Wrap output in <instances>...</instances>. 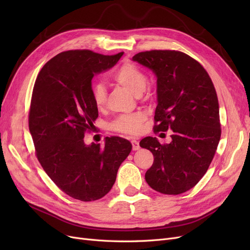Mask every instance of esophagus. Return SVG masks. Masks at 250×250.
<instances>
[{"label":"esophagus","mask_w":250,"mask_h":250,"mask_svg":"<svg viewBox=\"0 0 250 250\" xmlns=\"http://www.w3.org/2000/svg\"><path fill=\"white\" fill-rule=\"evenodd\" d=\"M132 145H133V150L134 151H137L140 149V145H139V142L136 141V140H133L132 141Z\"/></svg>","instance_id":"34e87169"}]
</instances>
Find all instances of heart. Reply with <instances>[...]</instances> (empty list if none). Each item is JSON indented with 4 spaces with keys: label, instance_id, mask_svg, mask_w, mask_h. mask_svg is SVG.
Wrapping results in <instances>:
<instances>
[{
    "label": "heart",
    "instance_id": "heart-1",
    "mask_svg": "<svg viewBox=\"0 0 250 250\" xmlns=\"http://www.w3.org/2000/svg\"><path fill=\"white\" fill-rule=\"evenodd\" d=\"M113 80L127 89L129 92L140 97L147 86V76L134 63H125L113 75ZM92 97L96 106L101 107L106 101L107 91L103 84L97 83L92 86ZM146 115L142 112L124 114L118 116L110 124V127L117 132L127 135H138L141 132V126Z\"/></svg>",
    "mask_w": 250,
    "mask_h": 250
}]
</instances>
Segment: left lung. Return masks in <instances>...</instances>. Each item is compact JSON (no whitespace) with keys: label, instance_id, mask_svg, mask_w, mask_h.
I'll list each match as a JSON object with an SVG mask.
<instances>
[{"label":"left lung","instance_id":"1","mask_svg":"<svg viewBox=\"0 0 250 250\" xmlns=\"http://www.w3.org/2000/svg\"><path fill=\"white\" fill-rule=\"evenodd\" d=\"M133 61L157 78L154 132L172 130L169 144L153 137L140 142L154 155L147 170L148 185L164 194L192 188L207 172L221 137L219 102L215 87L203 65L176 50L139 52Z\"/></svg>","mask_w":250,"mask_h":250}]
</instances>
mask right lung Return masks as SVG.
<instances>
[{
  "label": "right lung",
  "mask_w": 250,
  "mask_h": 250,
  "mask_svg": "<svg viewBox=\"0 0 250 250\" xmlns=\"http://www.w3.org/2000/svg\"><path fill=\"white\" fill-rule=\"evenodd\" d=\"M123 55L63 51L43 65L34 84L29 130L37 159L49 178L79 201H96L108 193L132 151L130 142L120 137H107L103 147L84 142L98 117L92 78L114 67Z\"/></svg>",
  "instance_id": "add662e5"
}]
</instances>
